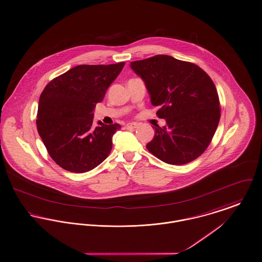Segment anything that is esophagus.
I'll list each match as a JSON object with an SVG mask.
<instances>
[{
  "label": "esophagus",
  "instance_id": "1",
  "mask_svg": "<svg viewBox=\"0 0 262 262\" xmlns=\"http://www.w3.org/2000/svg\"><path fill=\"white\" fill-rule=\"evenodd\" d=\"M138 127L137 123H128L125 125L126 129H136Z\"/></svg>",
  "mask_w": 262,
  "mask_h": 262
}]
</instances>
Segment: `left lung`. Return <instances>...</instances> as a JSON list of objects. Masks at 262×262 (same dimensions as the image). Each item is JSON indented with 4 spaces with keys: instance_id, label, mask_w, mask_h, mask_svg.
<instances>
[{
    "instance_id": "left-lung-1",
    "label": "left lung",
    "mask_w": 262,
    "mask_h": 262,
    "mask_svg": "<svg viewBox=\"0 0 262 262\" xmlns=\"http://www.w3.org/2000/svg\"><path fill=\"white\" fill-rule=\"evenodd\" d=\"M145 82L157 116L166 120L155 128L146 145L150 153L171 165L198 158L209 146L220 120V103L214 83L197 65L167 55L131 62Z\"/></svg>"
}]
</instances>
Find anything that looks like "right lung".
<instances>
[{
  "mask_svg": "<svg viewBox=\"0 0 262 262\" xmlns=\"http://www.w3.org/2000/svg\"><path fill=\"white\" fill-rule=\"evenodd\" d=\"M125 63L79 65L54 78L39 100L37 129L51 158L63 169L88 172L110 154L118 123L94 128L96 104L100 103Z\"/></svg>",
  "mask_w": 262,
  "mask_h": 262,
  "instance_id": "obj_1",
  "label": "right lung"
}]
</instances>
